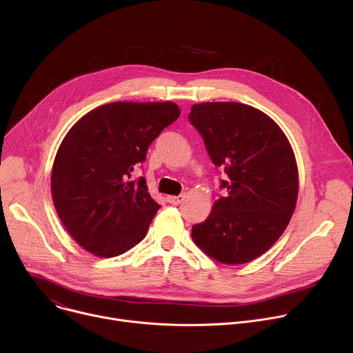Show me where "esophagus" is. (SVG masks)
Instances as JSON below:
<instances>
[{"mask_svg": "<svg viewBox=\"0 0 353 353\" xmlns=\"http://www.w3.org/2000/svg\"><path fill=\"white\" fill-rule=\"evenodd\" d=\"M184 200V196H168V201L170 204H180Z\"/></svg>", "mask_w": 353, "mask_h": 353, "instance_id": "1", "label": "esophagus"}]
</instances>
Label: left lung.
Segmentation results:
<instances>
[{"mask_svg":"<svg viewBox=\"0 0 353 353\" xmlns=\"http://www.w3.org/2000/svg\"><path fill=\"white\" fill-rule=\"evenodd\" d=\"M189 121L228 179L227 194L193 225L194 244L225 265L250 263L283 236L298 199V166L288 137L268 114L239 102L192 106Z\"/></svg>","mask_w":353,"mask_h":353,"instance_id":"obj_1","label":"left lung"}]
</instances>
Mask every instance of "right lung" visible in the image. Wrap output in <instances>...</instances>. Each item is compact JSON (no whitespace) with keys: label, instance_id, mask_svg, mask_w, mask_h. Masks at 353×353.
Instances as JSON below:
<instances>
[{"label":"right lung","instance_id":"obj_1","mask_svg":"<svg viewBox=\"0 0 353 353\" xmlns=\"http://www.w3.org/2000/svg\"><path fill=\"white\" fill-rule=\"evenodd\" d=\"M180 116L174 102H113L83 114L57 152L51 193L63 227L83 250L110 258L146 236L160 205L132 179L149 145Z\"/></svg>","mask_w":353,"mask_h":353}]
</instances>
